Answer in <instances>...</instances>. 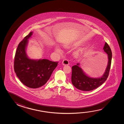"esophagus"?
<instances>
[{"instance_id": "34e87169", "label": "esophagus", "mask_w": 124, "mask_h": 124, "mask_svg": "<svg viewBox=\"0 0 124 124\" xmlns=\"http://www.w3.org/2000/svg\"><path fill=\"white\" fill-rule=\"evenodd\" d=\"M62 63L63 65H68L69 64V62L67 59H64L63 60Z\"/></svg>"}]
</instances>
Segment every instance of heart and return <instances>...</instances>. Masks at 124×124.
<instances>
[{
	"instance_id": "heart-1",
	"label": "heart",
	"mask_w": 124,
	"mask_h": 124,
	"mask_svg": "<svg viewBox=\"0 0 124 124\" xmlns=\"http://www.w3.org/2000/svg\"><path fill=\"white\" fill-rule=\"evenodd\" d=\"M56 50L57 52H61V50H60V49H59V48H58V47H56Z\"/></svg>"
}]
</instances>
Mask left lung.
Returning a JSON list of instances; mask_svg holds the SVG:
<instances>
[{
  "label": "left lung",
  "instance_id": "obj_1",
  "mask_svg": "<svg viewBox=\"0 0 124 124\" xmlns=\"http://www.w3.org/2000/svg\"><path fill=\"white\" fill-rule=\"evenodd\" d=\"M103 50L107 54L108 63L105 73L101 77L92 78L88 76L79 67V63L72 67L71 81L73 85L77 89L85 91H91L98 87L106 81L109 75L111 67L112 52L109 45L106 42L105 43Z\"/></svg>",
  "mask_w": 124,
  "mask_h": 124
}]
</instances>
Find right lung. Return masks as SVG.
I'll use <instances>...</instances> for the list:
<instances>
[{"instance_id":"add662e5","label":"right lung","mask_w":124,"mask_h":124,"mask_svg":"<svg viewBox=\"0 0 124 124\" xmlns=\"http://www.w3.org/2000/svg\"><path fill=\"white\" fill-rule=\"evenodd\" d=\"M32 32L25 37L18 44L14 59V71L22 83L28 87L38 88L49 80L58 62L47 59H29L26 53L28 39Z\"/></svg>"}]
</instances>
